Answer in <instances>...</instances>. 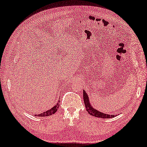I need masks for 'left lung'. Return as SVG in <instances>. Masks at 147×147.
I'll use <instances>...</instances> for the list:
<instances>
[{"instance_id":"obj_1","label":"left lung","mask_w":147,"mask_h":147,"mask_svg":"<svg viewBox=\"0 0 147 147\" xmlns=\"http://www.w3.org/2000/svg\"><path fill=\"white\" fill-rule=\"evenodd\" d=\"M83 98H84V101L85 103V106H86V110L88 112L90 115L96 117L102 118H113L115 116H117V115H113L105 114V113L99 112L98 111L93 109L92 106H91L90 103L89 102L88 96L87 95V94L84 90H83Z\"/></svg>"}]
</instances>
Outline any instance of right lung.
<instances>
[{"label":"right lung","instance_id":"add662e5","mask_svg":"<svg viewBox=\"0 0 147 147\" xmlns=\"http://www.w3.org/2000/svg\"><path fill=\"white\" fill-rule=\"evenodd\" d=\"M60 101L59 100L58 101V102L57 105H55V106L53 107H52L51 109L43 113H39V114H36L35 115V116H38V117H46V116H49V115H53L54 114V113H55L56 112V111H57V109L59 107V106H60Z\"/></svg>","mask_w":147,"mask_h":147}]
</instances>
